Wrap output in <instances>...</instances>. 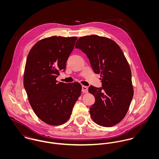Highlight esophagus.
<instances>
[{"mask_svg": "<svg viewBox=\"0 0 159 159\" xmlns=\"http://www.w3.org/2000/svg\"><path fill=\"white\" fill-rule=\"evenodd\" d=\"M82 92L84 93H87L88 92V88L85 86H82Z\"/></svg>", "mask_w": 159, "mask_h": 159, "instance_id": "obj_1", "label": "esophagus"}]
</instances>
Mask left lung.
<instances>
[{
    "label": "left lung",
    "instance_id": "8db88e82",
    "mask_svg": "<svg viewBox=\"0 0 159 159\" xmlns=\"http://www.w3.org/2000/svg\"><path fill=\"white\" fill-rule=\"evenodd\" d=\"M75 47L87 55L94 73L101 76L102 88H89L95 99L91 117L99 125L114 126L125 116L134 96L129 64L119 46L105 37H81Z\"/></svg>",
    "mask_w": 159,
    "mask_h": 159
}]
</instances>
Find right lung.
I'll return each mask as SVG.
<instances>
[{
  "mask_svg": "<svg viewBox=\"0 0 159 159\" xmlns=\"http://www.w3.org/2000/svg\"><path fill=\"white\" fill-rule=\"evenodd\" d=\"M76 40L61 36L43 39L31 48L27 57L23 83L29 103L37 117L51 125L66 123L81 95L79 83L56 80L66 70Z\"/></svg>",
  "mask_w": 159,
  "mask_h": 159,
  "instance_id": "1",
  "label": "right lung"
}]
</instances>
